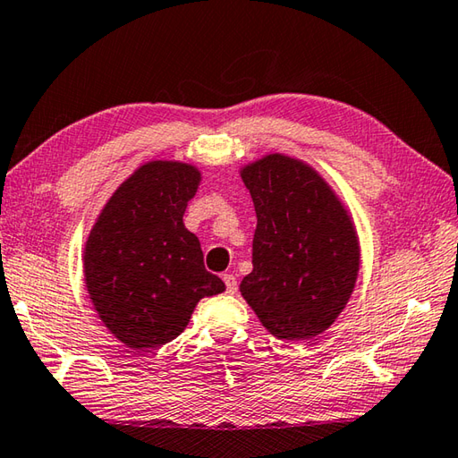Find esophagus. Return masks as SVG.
I'll list each match as a JSON object with an SVG mask.
<instances>
[{
    "label": "esophagus",
    "mask_w": 458,
    "mask_h": 458,
    "mask_svg": "<svg viewBox=\"0 0 458 458\" xmlns=\"http://www.w3.org/2000/svg\"><path fill=\"white\" fill-rule=\"evenodd\" d=\"M223 282L225 287H227V293H235L237 292V277L231 274H223Z\"/></svg>",
    "instance_id": "1"
}]
</instances>
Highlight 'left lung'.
Wrapping results in <instances>:
<instances>
[{"label":"left lung","mask_w":458,"mask_h":458,"mask_svg":"<svg viewBox=\"0 0 458 458\" xmlns=\"http://www.w3.org/2000/svg\"><path fill=\"white\" fill-rule=\"evenodd\" d=\"M258 227L242 295L279 340H310L334 324L354 292L360 245L350 215L301 160L267 155L242 171Z\"/></svg>","instance_id":"left-lung-1"}]
</instances>
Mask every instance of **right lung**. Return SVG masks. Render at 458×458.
Instances as JSON below:
<instances>
[{"mask_svg":"<svg viewBox=\"0 0 458 458\" xmlns=\"http://www.w3.org/2000/svg\"><path fill=\"white\" fill-rule=\"evenodd\" d=\"M199 182L195 166L150 160L114 191L88 237V293L104 326L128 348L174 340L199 300L225 292L182 223Z\"/></svg>","mask_w":458,"mask_h":458,"instance_id":"obj_1","label":"right lung"}]
</instances>
